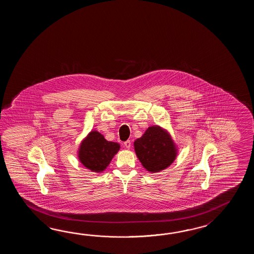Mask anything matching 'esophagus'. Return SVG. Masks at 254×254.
<instances>
[{
	"instance_id": "obj_1",
	"label": "esophagus",
	"mask_w": 254,
	"mask_h": 254,
	"mask_svg": "<svg viewBox=\"0 0 254 254\" xmlns=\"http://www.w3.org/2000/svg\"><path fill=\"white\" fill-rule=\"evenodd\" d=\"M130 140H126V141H125V146L127 148V149H129L130 148Z\"/></svg>"
}]
</instances>
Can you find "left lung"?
Returning a JSON list of instances; mask_svg holds the SVG:
<instances>
[{"mask_svg": "<svg viewBox=\"0 0 254 254\" xmlns=\"http://www.w3.org/2000/svg\"><path fill=\"white\" fill-rule=\"evenodd\" d=\"M139 161L147 171L158 173L169 167L177 155L171 135L160 126H151L134 141Z\"/></svg>", "mask_w": 254, "mask_h": 254, "instance_id": "obj_1", "label": "left lung"}]
</instances>
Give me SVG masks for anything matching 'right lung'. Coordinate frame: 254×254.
I'll return each instance as SVG.
<instances>
[{
	"label": "right lung",
	"instance_id": "right-lung-1",
	"mask_svg": "<svg viewBox=\"0 0 254 254\" xmlns=\"http://www.w3.org/2000/svg\"><path fill=\"white\" fill-rule=\"evenodd\" d=\"M119 150V143L108 141L97 130H92L81 141L78 157L87 169L102 173Z\"/></svg>",
	"mask_w": 254,
	"mask_h": 254
}]
</instances>
